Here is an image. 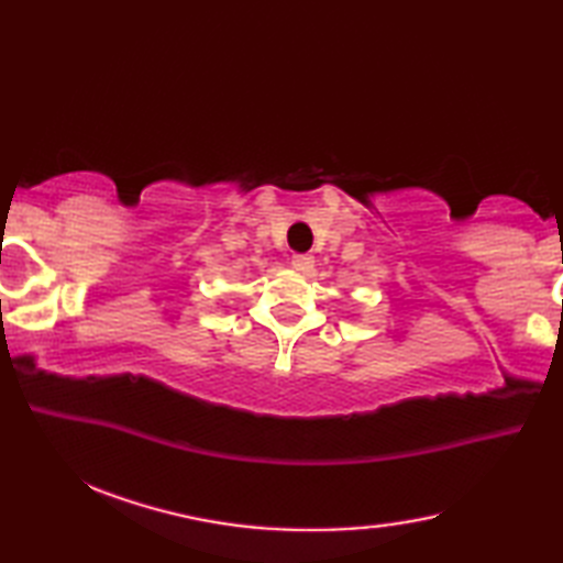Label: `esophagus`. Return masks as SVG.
I'll use <instances>...</instances> for the list:
<instances>
[{
	"label": "esophagus",
	"mask_w": 563,
	"mask_h": 563,
	"mask_svg": "<svg viewBox=\"0 0 563 563\" xmlns=\"http://www.w3.org/2000/svg\"><path fill=\"white\" fill-rule=\"evenodd\" d=\"M290 263H292V268L300 271V273H312L314 271V258L309 254H295Z\"/></svg>",
	"instance_id": "esophagus-1"
}]
</instances>
